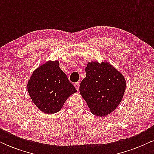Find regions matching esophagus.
Listing matches in <instances>:
<instances>
[{"instance_id":"esophagus-1","label":"esophagus","mask_w":154,"mask_h":154,"mask_svg":"<svg viewBox=\"0 0 154 154\" xmlns=\"http://www.w3.org/2000/svg\"><path fill=\"white\" fill-rule=\"evenodd\" d=\"M75 87L76 89H77V91H79V82H77L75 83Z\"/></svg>"}]
</instances>
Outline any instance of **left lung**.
I'll list each match as a JSON object with an SVG mask.
<instances>
[{
  "mask_svg": "<svg viewBox=\"0 0 154 154\" xmlns=\"http://www.w3.org/2000/svg\"><path fill=\"white\" fill-rule=\"evenodd\" d=\"M86 77L79 85V93L95 116H106L121 102L126 88L123 75L107 62L88 63Z\"/></svg>",
  "mask_w": 154,
  "mask_h": 154,
  "instance_id": "left-lung-1",
  "label": "left lung"
}]
</instances>
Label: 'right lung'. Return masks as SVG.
I'll return each instance as SVG.
<instances>
[{
  "mask_svg": "<svg viewBox=\"0 0 154 154\" xmlns=\"http://www.w3.org/2000/svg\"><path fill=\"white\" fill-rule=\"evenodd\" d=\"M27 89L33 103L48 114L59 111L69 95L77 92L58 61L39 66L28 82Z\"/></svg>",
  "mask_w": 154,
  "mask_h": 154,
  "instance_id": "right-lung-1",
  "label": "right lung"
}]
</instances>
